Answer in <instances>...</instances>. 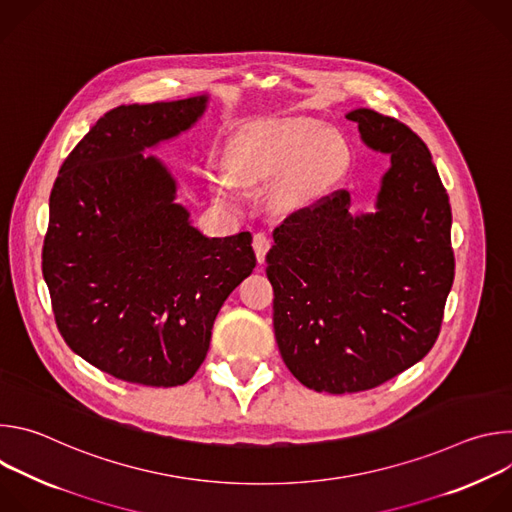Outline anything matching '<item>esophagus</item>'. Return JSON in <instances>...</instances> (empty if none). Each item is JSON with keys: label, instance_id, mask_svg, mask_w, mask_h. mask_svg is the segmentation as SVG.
Listing matches in <instances>:
<instances>
[{"label": "esophagus", "instance_id": "esophagus-1", "mask_svg": "<svg viewBox=\"0 0 512 512\" xmlns=\"http://www.w3.org/2000/svg\"><path fill=\"white\" fill-rule=\"evenodd\" d=\"M269 247H271L269 237H267L265 233H255V237H253V249H255V255H257V261H259V263L265 261V255H267Z\"/></svg>", "mask_w": 512, "mask_h": 512}]
</instances>
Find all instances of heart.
Instances as JSON below:
<instances>
[{"mask_svg":"<svg viewBox=\"0 0 512 512\" xmlns=\"http://www.w3.org/2000/svg\"><path fill=\"white\" fill-rule=\"evenodd\" d=\"M332 156L334 145L326 131L312 121L294 119L273 123L245 141L231 158V172L243 184H257L298 164L285 180V192L302 198L318 184ZM216 186L223 196H235L231 176L221 174Z\"/></svg>","mask_w":512,"mask_h":512,"instance_id":"1","label":"heart"}]
</instances>
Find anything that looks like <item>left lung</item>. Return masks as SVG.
I'll return each instance as SVG.
<instances>
[{
	"mask_svg": "<svg viewBox=\"0 0 512 512\" xmlns=\"http://www.w3.org/2000/svg\"><path fill=\"white\" fill-rule=\"evenodd\" d=\"M346 119L391 156L375 212L352 214L336 190L291 212L265 257L285 367L334 395L379 387L431 350L456 265L450 198L421 137L373 109Z\"/></svg>",
	"mask_w": 512,
	"mask_h": 512,
	"instance_id": "1",
	"label": "left lung"
}]
</instances>
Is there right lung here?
<instances>
[{
  "label": "right lung",
  "mask_w": 512,
  "mask_h": 512,
  "mask_svg": "<svg viewBox=\"0 0 512 512\" xmlns=\"http://www.w3.org/2000/svg\"><path fill=\"white\" fill-rule=\"evenodd\" d=\"M208 95L121 105L60 166L42 273L64 342L99 371L145 387L200 369L214 318L257 259L251 233L206 237L176 180L143 152L190 129Z\"/></svg>",
  "instance_id": "add662e5"
}]
</instances>
